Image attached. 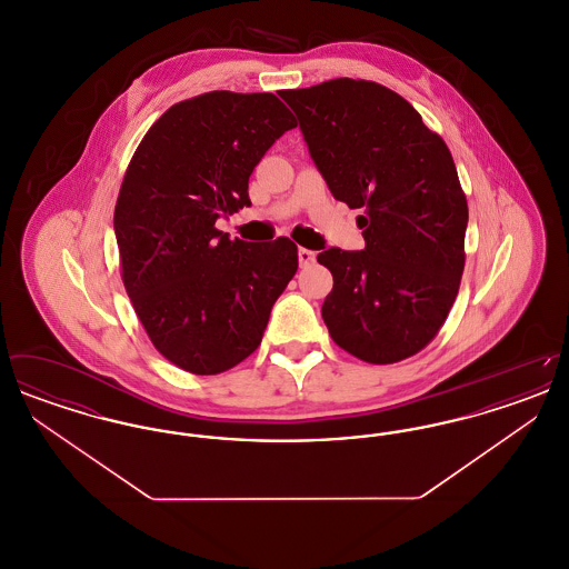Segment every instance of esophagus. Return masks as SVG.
Listing matches in <instances>:
<instances>
[{"label": "esophagus", "mask_w": 569, "mask_h": 569, "mask_svg": "<svg viewBox=\"0 0 569 569\" xmlns=\"http://www.w3.org/2000/svg\"><path fill=\"white\" fill-rule=\"evenodd\" d=\"M313 262H316V253H313L311 249L300 247V249H298V264H300V269H307V267L313 264Z\"/></svg>", "instance_id": "obj_1"}]
</instances>
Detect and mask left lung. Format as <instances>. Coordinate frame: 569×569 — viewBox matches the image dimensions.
Instances as JSON below:
<instances>
[{
    "label": "left lung",
    "instance_id": "1",
    "mask_svg": "<svg viewBox=\"0 0 569 569\" xmlns=\"http://www.w3.org/2000/svg\"><path fill=\"white\" fill-rule=\"evenodd\" d=\"M279 96L328 190L365 211V249L318 256L335 279L322 305L332 341L371 365L420 352L446 322L465 269L469 213L446 142L378 82L335 79Z\"/></svg>",
    "mask_w": 569,
    "mask_h": 569
}]
</instances>
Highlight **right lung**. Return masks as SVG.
Masks as SVG:
<instances>
[{
  "label": "right lung",
  "mask_w": 569,
  "mask_h": 569,
  "mask_svg": "<svg viewBox=\"0 0 569 569\" xmlns=\"http://www.w3.org/2000/svg\"><path fill=\"white\" fill-rule=\"evenodd\" d=\"M297 128L272 93L211 91L163 112L140 140L114 207L126 292L156 350L196 376L243 362L298 269L286 237L249 243L217 230L249 207V177Z\"/></svg>",
  "instance_id": "add662e5"
}]
</instances>
